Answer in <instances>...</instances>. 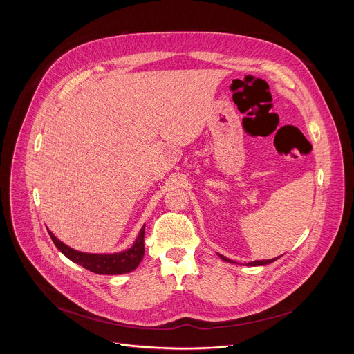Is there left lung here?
Here are the masks:
<instances>
[{
  "mask_svg": "<svg viewBox=\"0 0 354 354\" xmlns=\"http://www.w3.org/2000/svg\"><path fill=\"white\" fill-rule=\"evenodd\" d=\"M223 261H225V262H232V261H230V259H227L225 257H223V255H218ZM279 258H274V259H269V261H255V262H250V263H248L249 266H261V265H268V263H272V262H274V261H277Z\"/></svg>",
  "mask_w": 354,
  "mask_h": 354,
  "instance_id": "left-lung-1",
  "label": "left lung"
}]
</instances>
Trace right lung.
<instances>
[{
	"instance_id": "add662e5",
	"label": "right lung",
	"mask_w": 354,
	"mask_h": 354,
	"mask_svg": "<svg viewBox=\"0 0 354 354\" xmlns=\"http://www.w3.org/2000/svg\"><path fill=\"white\" fill-rule=\"evenodd\" d=\"M144 228L145 225L140 230V234L130 249L112 255L84 254V252H78L64 245L53 235V232H50L48 230L47 231L62 254L86 270L96 274H123L134 270L144 257Z\"/></svg>"
}]
</instances>
